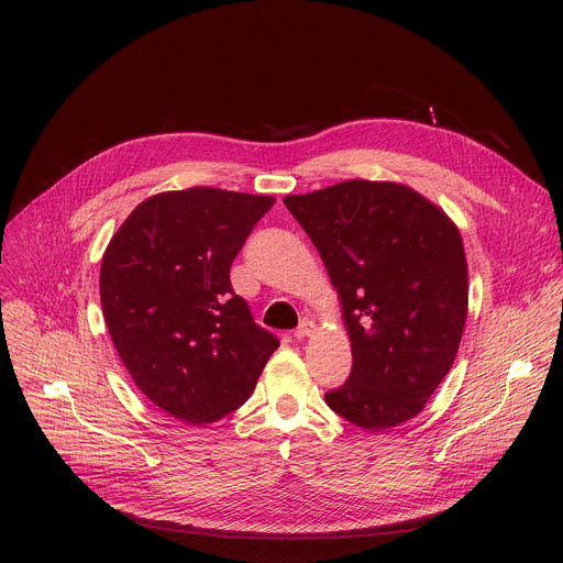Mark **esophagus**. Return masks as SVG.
<instances>
[{"label":"esophagus","instance_id":"34e87169","mask_svg":"<svg viewBox=\"0 0 563 563\" xmlns=\"http://www.w3.org/2000/svg\"><path fill=\"white\" fill-rule=\"evenodd\" d=\"M316 332V325H313V320H309V318H302V323L296 328V332H294V336L298 339V341H302V339H307V336H311Z\"/></svg>","mask_w":563,"mask_h":563}]
</instances>
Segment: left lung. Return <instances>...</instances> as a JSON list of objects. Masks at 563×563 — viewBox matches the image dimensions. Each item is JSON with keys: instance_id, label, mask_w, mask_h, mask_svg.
Masks as SVG:
<instances>
[{"instance_id": "left-lung-1", "label": "left lung", "mask_w": 563, "mask_h": 563, "mask_svg": "<svg viewBox=\"0 0 563 563\" xmlns=\"http://www.w3.org/2000/svg\"><path fill=\"white\" fill-rule=\"evenodd\" d=\"M283 202L339 289L352 341L350 378L325 394L328 406L374 432L410 421L461 343L467 265L459 229L396 183L347 180Z\"/></svg>"}]
</instances>
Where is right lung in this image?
<instances>
[{"mask_svg": "<svg viewBox=\"0 0 563 563\" xmlns=\"http://www.w3.org/2000/svg\"><path fill=\"white\" fill-rule=\"evenodd\" d=\"M274 202L211 187L157 194L104 252L100 300L111 341L144 396L185 423H213L243 406L280 345L229 280Z\"/></svg>", "mask_w": 563, "mask_h": 563, "instance_id": "1", "label": "right lung"}]
</instances>
